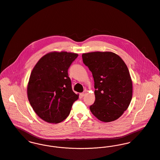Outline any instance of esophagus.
I'll return each instance as SVG.
<instances>
[{
  "instance_id": "esophagus-1",
  "label": "esophagus",
  "mask_w": 160,
  "mask_h": 160,
  "mask_svg": "<svg viewBox=\"0 0 160 160\" xmlns=\"http://www.w3.org/2000/svg\"><path fill=\"white\" fill-rule=\"evenodd\" d=\"M86 94V90H85L82 93H81V96H82V97H83L84 96H85Z\"/></svg>"
}]
</instances>
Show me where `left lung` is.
<instances>
[{"label":"left lung","instance_id":"left-lung-1","mask_svg":"<svg viewBox=\"0 0 160 160\" xmlns=\"http://www.w3.org/2000/svg\"><path fill=\"white\" fill-rule=\"evenodd\" d=\"M82 58L94 81L96 99L89 107L91 112L102 122L118 119L132 98V81L127 65L111 52L83 53Z\"/></svg>","mask_w":160,"mask_h":160}]
</instances>
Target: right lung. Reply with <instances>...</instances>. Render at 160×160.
Listing matches in <instances>:
<instances>
[{
	"mask_svg": "<svg viewBox=\"0 0 160 160\" xmlns=\"http://www.w3.org/2000/svg\"><path fill=\"white\" fill-rule=\"evenodd\" d=\"M77 53L52 52L37 62L27 85L29 102L37 115L49 123H60L78 98L72 89L68 69Z\"/></svg>",
	"mask_w": 160,
	"mask_h": 160,
	"instance_id": "obj_1",
	"label": "right lung"
}]
</instances>
